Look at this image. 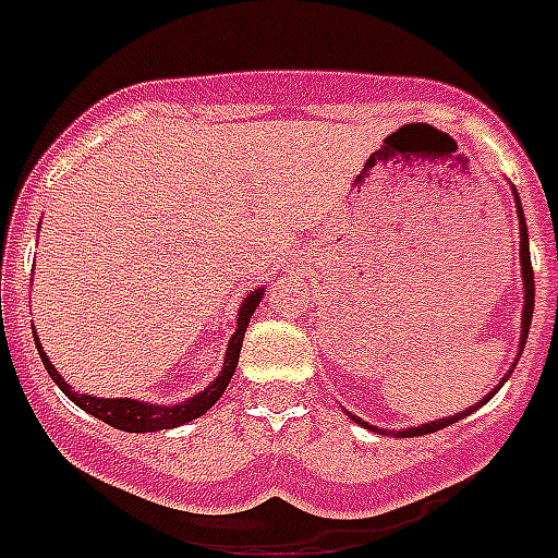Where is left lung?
<instances>
[{
    "label": "left lung",
    "instance_id": "8db88e82",
    "mask_svg": "<svg viewBox=\"0 0 558 558\" xmlns=\"http://www.w3.org/2000/svg\"><path fill=\"white\" fill-rule=\"evenodd\" d=\"M514 201H517V218H520V265H522V284H525V304H522V327H520V352H517L514 363H511L509 374L500 379V386L506 383V379L511 377V372H514L517 360H520L522 349H525V340H529V329H531V318H534V268H531V248H529V229H525V218H522V206H520V195H517L514 190ZM497 386V388H500ZM495 388V391H497ZM495 391L489 393V397H483L477 405H470L466 411L456 413V416H447V418H438V422H430V425H422V427H408V430H383V427H374L368 425V422H363V418H357L354 413H349V416L357 422L360 427H366V430H374V433H383V436H397V438H413V436H425V433H436L441 430V427H450L456 425L458 418L470 416L472 411H477L481 405H486L492 397H495Z\"/></svg>",
    "mask_w": 558,
    "mask_h": 558
}]
</instances>
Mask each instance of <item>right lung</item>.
<instances>
[{"label":"right lung","mask_w":558,"mask_h":558,"mask_svg":"<svg viewBox=\"0 0 558 558\" xmlns=\"http://www.w3.org/2000/svg\"><path fill=\"white\" fill-rule=\"evenodd\" d=\"M263 293L265 288L254 290L248 293L243 304H240V313H236V329L229 340V352H226L223 360V372L218 374V379H211V386H206L204 391L190 397L186 402L181 405H150V402H142V399H102V397H92V393H77L72 391L66 379L56 372V366L49 363L47 352L44 347L36 340V349L41 354V363L47 368V374L56 379V386L66 393L77 408H83L86 413H92L95 418H102L106 425L117 427V430H125V433H156V430H170V427H179L192 422V418L204 416L215 402L220 399V393L226 391V386L231 383L234 377V368H236V360H240V349H243V338H245V327H248L251 315L254 310L259 307L263 302Z\"/></svg>","instance_id":"right-lung-1"}]
</instances>
